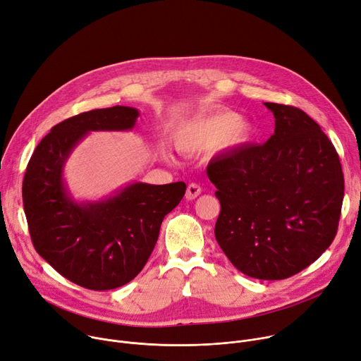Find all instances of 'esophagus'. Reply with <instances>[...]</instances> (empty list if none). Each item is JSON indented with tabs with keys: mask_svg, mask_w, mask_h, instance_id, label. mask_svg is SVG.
Instances as JSON below:
<instances>
[{
	"mask_svg": "<svg viewBox=\"0 0 361 361\" xmlns=\"http://www.w3.org/2000/svg\"><path fill=\"white\" fill-rule=\"evenodd\" d=\"M201 186H199L197 183H189L188 185V189H186V199L188 201H192V199H195V197H197L199 195H201Z\"/></svg>",
	"mask_w": 361,
	"mask_h": 361,
	"instance_id": "1",
	"label": "esophagus"
}]
</instances>
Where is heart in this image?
Listing matches in <instances>:
<instances>
[{
    "label": "heart",
    "mask_w": 361,
    "mask_h": 361,
    "mask_svg": "<svg viewBox=\"0 0 361 361\" xmlns=\"http://www.w3.org/2000/svg\"><path fill=\"white\" fill-rule=\"evenodd\" d=\"M255 128L232 110H215L180 122L173 130V145L185 154L212 150H228L245 145Z\"/></svg>",
    "instance_id": "b5f03b06"
}]
</instances>
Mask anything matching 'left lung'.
<instances>
[{
  "instance_id": "left-lung-1",
  "label": "left lung",
  "mask_w": 361,
  "mask_h": 361,
  "mask_svg": "<svg viewBox=\"0 0 361 361\" xmlns=\"http://www.w3.org/2000/svg\"><path fill=\"white\" fill-rule=\"evenodd\" d=\"M274 135L208 165L221 212L215 238L243 274L284 279L319 258L337 233L344 197L340 157L314 120L294 106L264 103Z\"/></svg>"
}]
</instances>
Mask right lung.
Segmentation results:
<instances>
[{
    "label": "right lung",
    "mask_w": 361,
    "mask_h": 361,
    "mask_svg": "<svg viewBox=\"0 0 361 361\" xmlns=\"http://www.w3.org/2000/svg\"><path fill=\"white\" fill-rule=\"evenodd\" d=\"M139 110L114 106L56 125L35 147L23 180L31 241L59 274L94 291L122 287L143 269L165 215L178 207L185 182H133L100 201L75 202L63 178L73 149L89 132L135 128Z\"/></svg>",
    "instance_id": "right-lung-1"
}]
</instances>
